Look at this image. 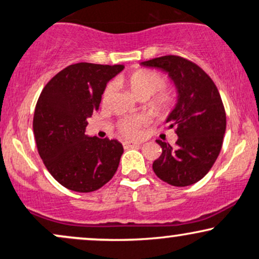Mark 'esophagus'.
<instances>
[{
    "label": "esophagus",
    "instance_id": "1",
    "mask_svg": "<svg viewBox=\"0 0 259 259\" xmlns=\"http://www.w3.org/2000/svg\"><path fill=\"white\" fill-rule=\"evenodd\" d=\"M141 142H136V141H124L123 146L124 148H130V147H135V146H140Z\"/></svg>",
    "mask_w": 259,
    "mask_h": 259
}]
</instances>
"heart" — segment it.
Segmentation results:
<instances>
[{
    "mask_svg": "<svg viewBox=\"0 0 259 259\" xmlns=\"http://www.w3.org/2000/svg\"><path fill=\"white\" fill-rule=\"evenodd\" d=\"M127 85L132 91L140 99H147L153 95V105L158 108H164L170 102V94L163 89L165 80L163 75L156 70L141 69L136 70L127 76ZM113 92V84L106 86L102 94V105L106 106ZM147 124V118L145 115H134L118 121V130L121 135L126 138H136L140 130Z\"/></svg>",
    "mask_w": 259,
    "mask_h": 259,
    "instance_id": "obj_1",
    "label": "heart"
}]
</instances>
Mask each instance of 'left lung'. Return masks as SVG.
<instances>
[{"label":"left lung","instance_id":"1","mask_svg":"<svg viewBox=\"0 0 259 259\" xmlns=\"http://www.w3.org/2000/svg\"><path fill=\"white\" fill-rule=\"evenodd\" d=\"M141 64L167 72L178 89V103L165 120L178 140L174 147L156 140L162 154L153 162V171L169 185H192L210 170L223 146L227 115L218 89L202 68L180 56H162Z\"/></svg>","mask_w":259,"mask_h":259}]
</instances>
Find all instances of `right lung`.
I'll return each instance as SVG.
<instances>
[{"label": "right lung", "instance_id": "obj_1", "mask_svg": "<svg viewBox=\"0 0 259 259\" xmlns=\"http://www.w3.org/2000/svg\"><path fill=\"white\" fill-rule=\"evenodd\" d=\"M124 65L75 63L56 74L41 91L32 129L45 167L61 185L76 192L99 190L117 171L123 146L117 140L85 135L107 82Z\"/></svg>", "mask_w": 259, "mask_h": 259}]
</instances>
